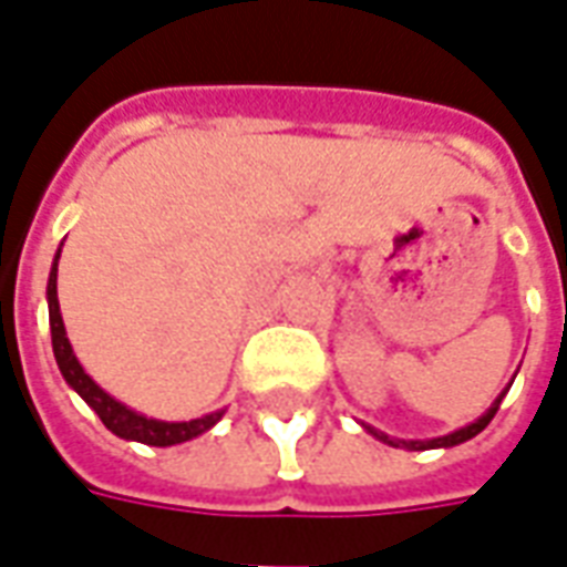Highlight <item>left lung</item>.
<instances>
[{
  "label": "left lung",
  "mask_w": 567,
  "mask_h": 567,
  "mask_svg": "<svg viewBox=\"0 0 567 567\" xmlns=\"http://www.w3.org/2000/svg\"><path fill=\"white\" fill-rule=\"evenodd\" d=\"M498 404H502V399H498V402L493 404V408H489V411H486V414L481 416V420H477V423H471V425H465V429H458V432H453V435H444V437H435V441H425V444H416V441H411V444H404V447H414V450H429V447H456V444H462V441H468V437H474V435H481L483 429H486V425H489V420H493L495 416V411H498ZM371 432H374V429H371ZM374 435L380 437V441H386V444H392V447H399V444H395V441H390V437L386 435H380V432H374Z\"/></svg>",
  "instance_id": "left-lung-1"
}]
</instances>
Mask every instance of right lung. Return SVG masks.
Instances as JSON below:
<instances>
[{
    "mask_svg": "<svg viewBox=\"0 0 567 567\" xmlns=\"http://www.w3.org/2000/svg\"><path fill=\"white\" fill-rule=\"evenodd\" d=\"M60 259V254H56ZM56 259H53L51 280H48V308H51V341H53V357H56V365L63 371L65 383L72 386L81 399H84L93 411L99 414V420L109 425L111 432L126 441H142V444H151V447H172V444H181V441H189V437L208 432L210 425L217 423L220 414H208L202 420H189V423H163V420H147V416L135 414L126 404H120L111 399L109 392L96 386L90 374H84L81 362L74 359L72 344L65 338L63 317H60V301H56Z\"/></svg>",
    "mask_w": 567,
    "mask_h": 567,
    "instance_id": "add662e5",
    "label": "right lung"
}]
</instances>
